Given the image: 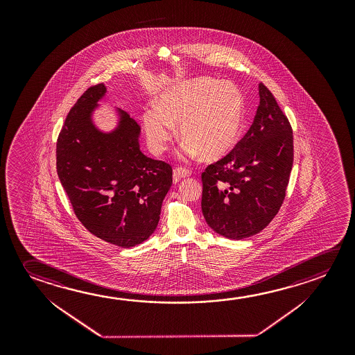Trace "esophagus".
Listing matches in <instances>:
<instances>
[{
  "mask_svg": "<svg viewBox=\"0 0 355 355\" xmlns=\"http://www.w3.org/2000/svg\"><path fill=\"white\" fill-rule=\"evenodd\" d=\"M191 173H192V172H191L189 169L180 168V167H178V168H175V171H173V180H175V182H180L182 178L189 177Z\"/></svg>",
  "mask_w": 355,
  "mask_h": 355,
  "instance_id": "esophagus-1",
  "label": "esophagus"
}]
</instances>
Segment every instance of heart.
Masks as SVG:
<instances>
[{
	"label": "heart",
	"mask_w": 355,
	"mask_h": 355,
	"mask_svg": "<svg viewBox=\"0 0 355 355\" xmlns=\"http://www.w3.org/2000/svg\"><path fill=\"white\" fill-rule=\"evenodd\" d=\"M148 147L155 155L167 150L180 125L183 152L207 161L225 157L238 146L245 125V99L235 84L211 78L177 83L158 96L157 107L144 114Z\"/></svg>",
	"instance_id": "b5f03b06"
}]
</instances>
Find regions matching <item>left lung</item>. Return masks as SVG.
Listing matches in <instances>:
<instances>
[{
	"instance_id": "1",
	"label": "left lung",
	"mask_w": 355,
	"mask_h": 355,
	"mask_svg": "<svg viewBox=\"0 0 355 355\" xmlns=\"http://www.w3.org/2000/svg\"><path fill=\"white\" fill-rule=\"evenodd\" d=\"M259 95L249 131L202 173L205 221L215 233L234 240L260 233L279 213L293 164L288 119L263 84H259Z\"/></svg>"
}]
</instances>
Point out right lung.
<instances>
[{
  "mask_svg": "<svg viewBox=\"0 0 355 355\" xmlns=\"http://www.w3.org/2000/svg\"><path fill=\"white\" fill-rule=\"evenodd\" d=\"M105 94L104 84L90 87L70 109L57 141V172L83 225L106 243L132 248L157 227L172 167L141 152L140 126L125 111L116 109L110 132L95 126Z\"/></svg>",
  "mask_w": 355,
  "mask_h": 355,
  "instance_id": "add662e5",
  "label": "right lung"
}]
</instances>
